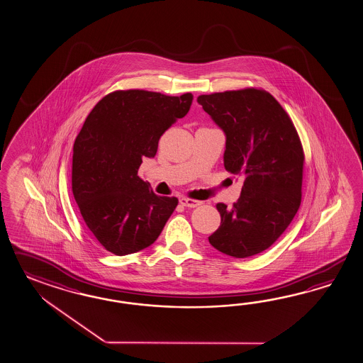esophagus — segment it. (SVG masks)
Returning <instances> with one entry per match:
<instances>
[{"instance_id":"1","label":"esophagus","mask_w":363,"mask_h":363,"mask_svg":"<svg viewBox=\"0 0 363 363\" xmlns=\"http://www.w3.org/2000/svg\"><path fill=\"white\" fill-rule=\"evenodd\" d=\"M179 203L182 204V206H185V207H189V208H194V207L201 206L202 202L194 201V199H189V198H181V199H179Z\"/></svg>"}]
</instances>
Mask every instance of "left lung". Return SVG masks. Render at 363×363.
<instances>
[{
    "label": "left lung",
    "instance_id": "8db88e82",
    "mask_svg": "<svg viewBox=\"0 0 363 363\" xmlns=\"http://www.w3.org/2000/svg\"><path fill=\"white\" fill-rule=\"evenodd\" d=\"M196 101L225 133L224 168L244 179L232 208L216 204L220 227L208 241L230 257L255 256L274 244L299 210L301 139L289 114L265 90H230Z\"/></svg>",
    "mask_w": 363,
    "mask_h": 363
}]
</instances>
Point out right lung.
I'll use <instances>...</instances> for the list:
<instances>
[{
    "label": "right lung",
    "instance_id": "add662e5",
    "mask_svg": "<svg viewBox=\"0 0 363 363\" xmlns=\"http://www.w3.org/2000/svg\"><path fill=\"white\" fill-rule=\"evenodd\" d=\"M193 94L116 90L90 111L73 145L72 191L85 224L116 256L152 245L177 207L138 176L161 135L189 113Z\"/></svg>",
    "mask_w": 363,
    "mask_h": 363
}]
</instances>
